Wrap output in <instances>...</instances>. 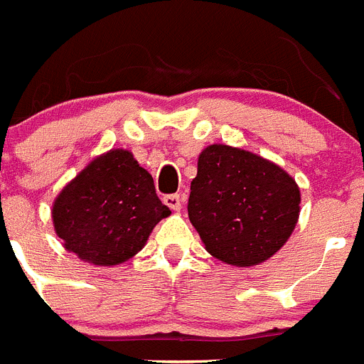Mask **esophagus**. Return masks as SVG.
Wrapping results in <instances>:
<instances>
[{
  "label": "esophagus",
  "mask_w": 364,
  "mask_h": 364,
  "mask_svg": "<svg viewBox=\"0 0 364 364\" xmlns=\"http://www.w3.org/2000/svg\"><path fill=\"white\" fill-rule=\"evenodd\" d=\"M163 203L168 208H172V210H181L183 200L179 194H166L163 198Z\"/></svg>",
  "instance_id": "1"
}]
</instances>
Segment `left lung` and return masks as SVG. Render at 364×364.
I'll use <instances>...</instances> for the list:
<instances>
[{"mask_svg": "<svg viewBox=\"0 0 364 364\" xmlns=\"http://www.w3.org/2000/svg\"><path fill=\"white\" fill-rule=\"evenodd\" d=\"M299 213V186L278 164L227 144L200 154L188 218L218 260L238 267L262 264L291 236Z\"/></svg>", "mask_w": 364, "mask_h": 364, "instance_id": "left-lung-1", "label": "left lung"}]
</instances>
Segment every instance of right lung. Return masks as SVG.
I'll return each mask as SVG.
<instances>
[{"label":"right lung","instance_id":"obj_1","mask_svg":"<svg viewBox=\"0 0 364 364\" xmlns=\"http://www.w3.org/2000/svg\"><path fill=\"white\" fill-rule=\"evenodd\" d=\"M170 216L150 173L128 150H109L69 181L53 203V223L68 251L93 265H117L144 247Z\"/></svg>","mask_w":364,"mask_h":364}]
</instances>
